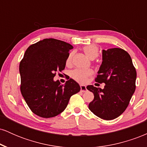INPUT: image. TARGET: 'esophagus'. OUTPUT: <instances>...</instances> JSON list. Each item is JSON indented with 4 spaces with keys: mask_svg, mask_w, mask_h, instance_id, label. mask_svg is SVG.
Returning a JSON list of instances; mask_svg holds the SVG:
<instances>
[{
    "mask_svg": "<svg viewBox=\"0 0 147 147\" xmlns=\"http://www.w3.org/2000/svg\"><path fill=\"white\" fill-rule=\"evenodd\" d=\"M80 88H81V92H86V91H87V88H86V86L81 85Z\"/></svg>",
    "mask_w": 147,
    "mask_h": 147,
    "instance_id": "esophagus-1",
    "label": "esophagus"
}]
</instances>
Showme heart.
<instances>
[{
	"mask_svg": "<svg viewBox=\"0 0 147 147\" xmlns=\"http://www.w3.org/2000/svg\"><path fill=\"white\" fill-rule=\"evenodd\" d=\"M83 51L86 55L90 58V59H94L99 55V48L97 45H87L83 47ZM73 52H70L68 55L66 59L67 65H71L72 61V58H73ZM93 72L90 69H87V70H82V69H75L70 72V77H72L74 80L77 81L79 83H86L87 82L88 77H90L92 75Z\"/></svg>",
	"mask_w": 147,
	"mask_h": 147,
	"instance_id": "b5f03b06",
	"label": "heart"
}]
</instances>
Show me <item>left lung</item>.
<instances>
[{"label": "left lung", "mask_w": 147, "mask_h": 147, "mask_svg": "<svg viewBox=\"0 0 147 147\" xmlns=\"http://www.w3.org/2000/svg\"><path fill=\"white\" fill-rule=\"evenodd\" d=\"M102 63L95 79L96 82L106 84L104 89L88 86L94 94L88 105L97 117L111 120L124 113L136 90V73L129 54L121 48L102 51Z\"/></svg>", "instance_id": "1"}]
</instances>
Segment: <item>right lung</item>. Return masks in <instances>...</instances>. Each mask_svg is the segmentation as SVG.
<instances>
[{
	"label": "right lung",
	"instance_id": "1",
	"mask_svg": "<svg viewBox=\"0 0 147 147\" xmlns=\"http://www.w3.org/2000/svg\"><path fill=\"white\" fill-rule=\"evenodd\" d=\"M66 42L45 38L28 47L19 65L20 89L25 102L34 114L50 118L63 112L72 95L80 91L72 79L61 84L54 81L57 72L65 67L69 50Z\"/></svg>",
	"mask_w": 147,
	"mask_h": 147
}]
</instances>
